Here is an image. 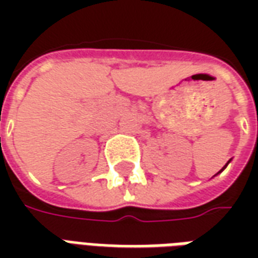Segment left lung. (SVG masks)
<instances>
[{
    "instance_id": "8db88e82",
    "label": "left lung",
    "mask_w": 258,
    "mask_h": 258,
    "mask_svg": "<svg viewBox=\"0 0 258 258\" xmlns=\"http://www.w3.org/2000/svg\"><path fill=\"white\" fill-rule=\"evenodd\" d=\"M229 162H231V160H229ZM229 162H228V163H229ZM228 163H227V164H225V166H224V167H222V168H221V171H222V170H224V168L227 167V166H228ZM221 171H218V173H221Z\"/></svg>"
}]
</instances>
